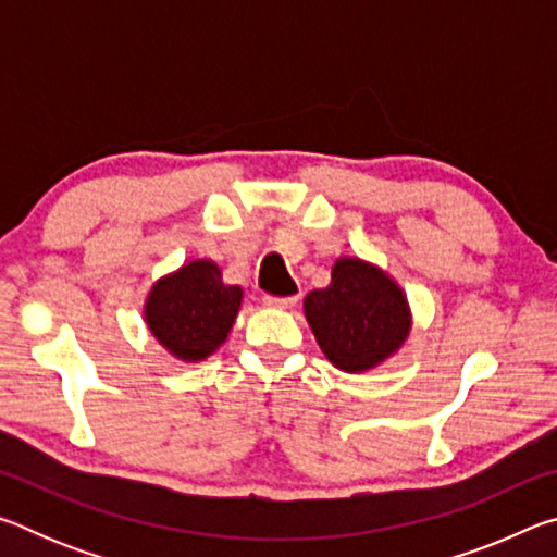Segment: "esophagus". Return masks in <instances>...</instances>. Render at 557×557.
Segmentation results:
<instances>
[{
  "mask_svg": "<svg viewBox=\"0 0 557 557\" xmlns=\"http://www.w3.org/2000/svg\"><path fill=\"white\" fill-rule=\"evenodd\" d=\"M262 301H265L268 307H275V309H289V307L297 305V295H292V297H265Z\"/></svg>",
  "mask_w": 557,
  "mask_h": 557,
  "instance_id": "34e87169",
  "label": "esophagus"
}]
</instances>
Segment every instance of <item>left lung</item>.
Returning a JSON list of instances; mask_svg holds the SVG:
<instances>
[{
	"mask_svg": "<svg viewBox=\"0 0 557 557\" xmlns=\"http://www.w3.org/2000/svg\"><path fill=\"white\" fill-rule=\"evenodd\" d=\"M305 317L336 369L363 373L381 366L410 334V307L388 272L358 258H338L332 282L305 297Z\"/></svg>",
	"mask_w": 557,
	"mask_h": 557,
	"instance_id": "obj_1",
	"label": "left lung"
}]
</instances>
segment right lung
I'll list each match as a JSON object with an SVG mask.
<instances>
[{
    "mask_svg": "<svg viewBox=\"0 0 557 557\" xmlns=\"http://www.w3.org/2000/svg\"><path fill=\"white\" fill-rule=\"evenodd\" d=\"M240 301L243 289L223 285L213 260H191L154 282L145 301V322L169 354L196 363L228 338Z\"/></svg>",
    "mask_w": 557,
    "mask_h": 557,
    "instance_id": "right-lung-1",
    "label": "right lung"
}]
</instances>
